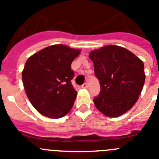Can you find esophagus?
<instances>
[{"label": "esophagus", "mask_w": 159, "mask_h": 159, "mask_svg": "<svg viewBox=\"0 0 159 159\" xmlns=\"http://www.w3.org/2000/svg\"><path fill=\"white\" fill-rule=\"evenodd\" d=\"M83 88H88V84L87 83H84V84L82 85Z\"/></svg>", "instance_id": "esophagus-1"}]
</instances>
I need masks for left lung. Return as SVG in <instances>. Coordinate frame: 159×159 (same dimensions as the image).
<instances>
[{
    "label": "left lung",
    "mask_w": 159,
    "mask_h": 159,
    "mask_svg": "<svg viewBox=\"0 0 159 159\" xmlns=\"http://www.w3.org/2000/svg\"><path fill=\"white\" fill-rule=\"evenodd\" d=\"M100 92L94 104L108 117H118L129 111L141 94L145 73L143 62L127 49L107 45L91 52Z\"/></svg>",
    "instance_id": "obj_1"
}]
</instances>
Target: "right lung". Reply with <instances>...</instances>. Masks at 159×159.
Listing matches in <instances>:
<instances>
[{
  "label": "right lung",
  "instance_id": "add662e5",
  "mask_svg": "<svg viewBox=\"0 0 159 159\" xmlns=\"http://www.w3.org/2000/svg\"><path fill=\"white\" fill-rule=\"evenodd\" d=\"M80 51L63 44L42 49L29 57L22 80L29 101L41 115L59 119L67 115L77 92L71 80L75 73L71 64Z\"/></svg>",
  "mask_w": 159,
  "mask_h": 159
}]
</instances>
